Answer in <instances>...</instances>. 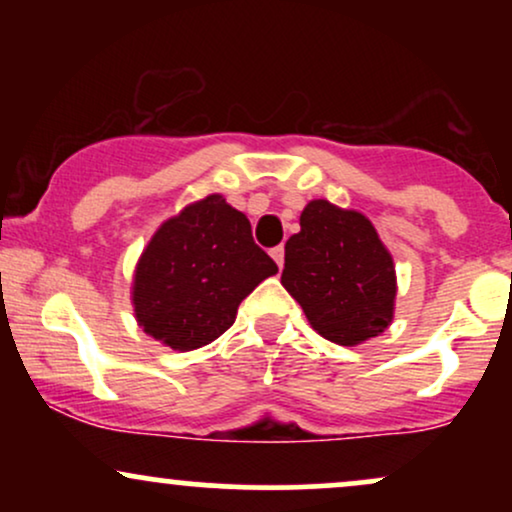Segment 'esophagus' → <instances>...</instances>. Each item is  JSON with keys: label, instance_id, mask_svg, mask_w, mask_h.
<instances>
[{"label": "esophagus", "instance_id": "1", "mask_svg": "<svg viewBox=\"0 0 512 512\" xmlns=\"http://www.w3.org/2000/svg\"><path fill=\"white\" fill-rule=\"evenodd\" d=\"M269 255H272V260L276 262V267L284 269V248H281V245H279V248L269 250Z\"/></svg>", "mask_w": 512, "mask_h": 512}]
</instances>
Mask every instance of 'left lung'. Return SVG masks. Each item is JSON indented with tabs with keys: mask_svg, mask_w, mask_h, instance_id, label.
Returning a JSON list of instances; mask_svg holds the SVG:
<instances>
[{
	"mask_svg": "<svg viewBox=\"0 0 512 512\" xmlns=\"http://www.w3.org/2000/svg\"><path fill=\"white\" fill-rule=\"evenodd\" d=\"M284 250L281 284L320 337L358 346L392 325L395 260L366 214L313 199Z\"/></svg>",
	"mask_w": 512,
	"mask_h": 512,
	"instance_id": "obj_1",
	"label": "left lung"
}]
</instances>
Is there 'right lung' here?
I'll return each mask as SVG.
<instances>
[{
	"mask_svg": "<svg viewBox=\"0 0 512 512\" xmlns=\"http://www.w3.org/2000/svg\"><path fill=\"white\" fill-rule=\"evenodd\" d=\"M276 272L252 240L248 216L209 195L163 221L146 243L132 276L134 317L173 351L199 349L219 339L240 301Z\"/></svg>",
	"mask_w": 512,
	"mask_h": 512,
	"instance_id": "obj_1",
	"label": "right lung"
}]
</instances>
